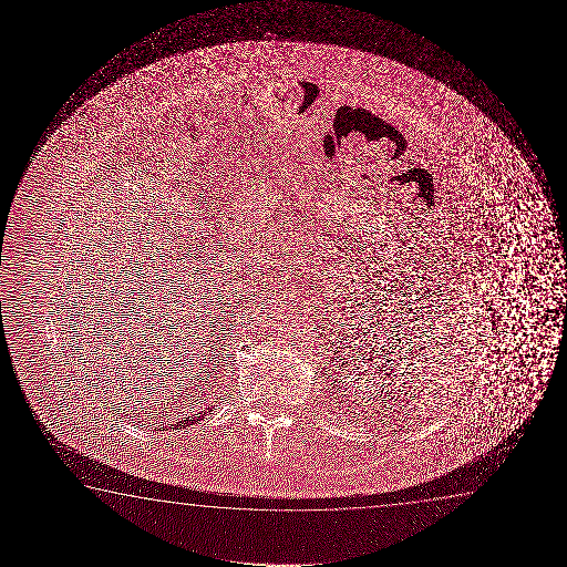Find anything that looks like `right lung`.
I'll list each match as a JSON object with an SVG mask.
<instances>
[{
    "mask_svg": "<svg viewBox=\"0 0 567 567\" xmlns=\"http://www.w3.org/2000/svg\"><path fill=\"white\" fill-rule=\"evenodd\" d=\"M207 411L210 412V409H207ZM203 416H205V414H203V411L197 412V414H194V416H187L186 420H179V422H176V424H171V426H174V427L192 426V424H195V422H199V420H203ZM174 427H172V430H174Z\"/></svg>",
    "mask_w": 567,
    "mask_h": 567,
    "instance_id": "1",
    "label": "right lung"
}]
</instances>
